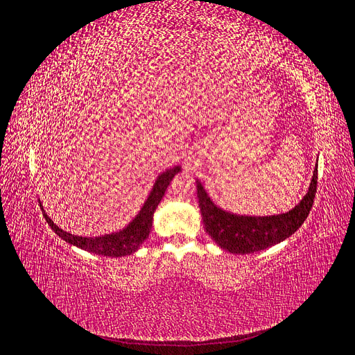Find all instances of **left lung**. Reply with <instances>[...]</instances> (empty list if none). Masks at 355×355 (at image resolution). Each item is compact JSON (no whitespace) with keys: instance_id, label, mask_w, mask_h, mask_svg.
<instances>
[{"instance_id":"left-lung-1","label":"left lung","mask_w":355,"mask_h":355,"mask_svg":"<svg viewBox=\"0 0 355 355\" xmlns=\"http://www.w3.org/2000/svg\"><path fill=\"white\" fill-rule=\"evenodd\" d=\"M317 192V168L306 196L297 206L277 216H237L214 206L201 182L197 180V197L204 227L210 237L230 253L247 254L268 249L295 234L313 209Z\"/></svg>"}]
</instances>
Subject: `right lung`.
<instances>
[{
	"instance_id": "obj_1",
	"label": "right lung",
	"mask_w": 355,
	"mask_h": 355,
	"mask_svg": "<svg viewBox=\"0 0 355 355\" xmlns=\"http://www.w3.org/2000/svg\"><path fill=\"white\" fill-rule=\"evenodd\" d=\"M180 167H173L166 170L163 175H159L155 180V185L149 194L148 200L145 201L144 207L139 211L137 216L127 225V227L118 232L101 235V237H78V235L69 234L67 231L60 230L58 225L53 222L44 211V218L47 223L51 227L62 240L67 243L77 245L83 250H87L90 253L110 256V257H120L135 253L142 243L148 239L149 232L153 227V218L154 211L158 206V202L163 198L167 187L170 185V180L173 179L176 173H179Z\"/></svg>"
}]
</instances>
